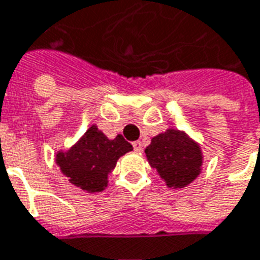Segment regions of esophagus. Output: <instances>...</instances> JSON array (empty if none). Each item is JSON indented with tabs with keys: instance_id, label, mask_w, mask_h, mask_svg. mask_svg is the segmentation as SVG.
Listing matches in <instances>:
<instances>
[{
	"instance_id": "obj_1",
	"label": "esophagus",
	"mask_w": 260,
	"mask_h": 260,
	"mask_svg": "<svg viewBox=\"0 0 260 260\" xmlns=\"http://www.w3.org/2000/svg\"><path fill=\"white\" fill-rule=\"evenodd\" d=\"M133 147H134V151H137V152L143 151V143H141V141H134Z\"/></svg>"
}]
</instances>
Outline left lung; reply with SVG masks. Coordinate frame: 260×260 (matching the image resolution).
I'll return each instance as SVG.
<instances>
[{
    "label": "left lung",
    "instance_id": "obj_1",
    "mask_svg": "<svg viewBox=\"0 0 260 260\" xmlns=\"http://www.w3.org/2000/svg\"><path fill=\"white\" fill-rule=\"evenodd\" d=\"M145 155L151 168L156 169L168 187H186L202 172L203 154L200 145L176 128H168L165 133L152 137L145 148Z\"/></svg>",
    "mask_w": 260,
    "mask_h": 260
}]
</instances>
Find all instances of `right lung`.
Here are the masks:
<instances>
[{
  "mask_svg": "<svg viewBox=\"0 0 260 260\" xmlns=\"http://www.w3.org/2000/svg\"><path fill=\"white\" fill-rule=\"evenodd\" d=\"M132 150L133 145L121 134L109 140L93 124L70 150L57 152L56 162L70 183L96 193L108 186V175L115 169L117 159Z\"/></svg>",
  "mask_w": 260,
  "mask_h": 260,
  "instance_id": "add662e5",
  "label": "right lung"
}]
</instances>
